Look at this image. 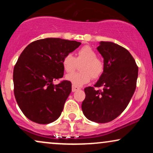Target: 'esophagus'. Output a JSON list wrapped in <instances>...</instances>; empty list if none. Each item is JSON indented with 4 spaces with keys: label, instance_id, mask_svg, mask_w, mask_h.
<instances>
[{
    "label": "esophagus",
    "instance_id": "obj_1",
    "mask_svg": "<svg viewBox=\"0 0 153 153\" xmlns=\"http://www.w3.org/2000/svg\"><path fill=\"white\" fill-rule=\"evenodd\" d=\"M79 89H80V88L78 86H75V85H73V86H72V91H73V92H75V91H78Z\"/></svg>",
    "mask_w": 153,
    "mask_h": 153
}]
</instances>
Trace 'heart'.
Segmentation results:
<instances>
[{"label": "heart", "instance_id": "obj_1", "mask_svg": "<svg viewBox=\"0 0 153 153\" xmlns=\"http://www.w3.org/2000/svg\"><path fill=\"white\" fill-rule=\"evenodd\" d=\"M80 67V73H75L66 76V79L75 86H81L91 80L99 78L104 70V65L98 58V54L92 47L83 46L77 52L75 57L71 53L66 54L62 59V65L65 71L70 73L75 71L78 65Z\"/></svg>", "mask_w": 153, "mask_h": 153}]
</instances>
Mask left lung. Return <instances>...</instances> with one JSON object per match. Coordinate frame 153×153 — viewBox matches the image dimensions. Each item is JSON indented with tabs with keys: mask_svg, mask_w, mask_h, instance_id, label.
<instances>
[{
	"mask_svg": "<svg viewBox=\"0 0 153 153\" xmlns=\"http://www.w3.org/2000/svg\"><path fill=\"white\" fill-rule=\"evenodd\" d=\"M103 57L104 70L95 87L84 89L82 111L88 119L106 123L119 117L129 104L136 89L138 67L125 48L111 42H101L97 47Z\"/></svg>",
	"mask_w": 153,
	"mask_h": 153,
	"instance_id": "1",
	"label": "left lung"
}]
</instances>
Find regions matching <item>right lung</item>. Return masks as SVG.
<instances>
[{
    "label": "right lung",
    "instance_id": "right-lung-1",
    "mask_svg": "<svg viewBox=\"0 0 153 153\" xmlns=\"http://www.w3.org/2000/svg\"><path fill=\"white\" fill-rule=\"evenodd\" d=\"M81 45L76 41L46 38L29 44L13 68L14 95L19 108L32 122L46 124L59 118L72 84L53 81L64 74L62 59Z\"/></svg>",
    "mask_w": 153,
    "mask_h": 153
}]
</instances>
